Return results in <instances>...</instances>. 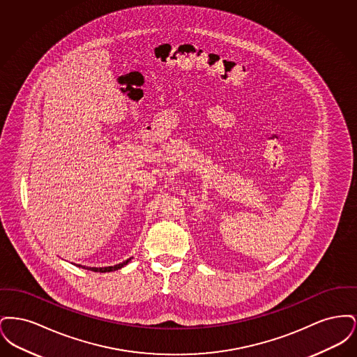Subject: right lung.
I'll return each mask as SVG.
<instances>
[{"label": "right lung", "instance_id": "obj_1", "mask_svg": "<svg viewBox=\"0 0 357 357\" xmlns=\"http://www.w3.org/2000/svg\"><path fill=\"white\" fill-rule=\"evenodd\" d=\"M131 261V258H128L127 261H124V262H121L119 265H115V266H107V268H89V271H93V272H99V273H107V272H114V271H118V269H121L124 265H127L128 262ZM79 268L82 266V265H77ZM82 268H84V269H88V268H85V266H82Z\"/></svg>", "mask_w": 357, "mask_h": 357}]
</instances>
